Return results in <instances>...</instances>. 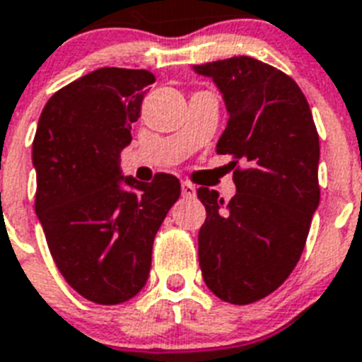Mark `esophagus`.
Returning <instances> with one entry per match:
<instances>
[{
  "label": "esophagus",
  "mask_w": 362,
  "mask_h": 362,
  "mask_svg": "<svg viewBox=\"0 0 362 362\" xmlns=\"http://www.w3.org/2000/svg\"><path fill=\"white\" fill-rule=\"evenodd\" d=\"M181 194H183L185 198H192V196H196V188H194V185L183 181L181 183Z\"/></svg>",
  "instance_id": "esophagus-1"
}]
</instances>
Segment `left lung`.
Here are the masks:
<instances>
[{"mask_svg": "<svg viewBox=\"0 0 362 362\" xmlns=\"http://www.w3.org/2000/svg\"><path fill=\"white\" fill-rule=\"evenodd\" d=\"M194 71L211 77L226 101L229 120L216 153L247 164L233 174L237 194L229 203L198 188L207 211L199 267L214 296L247 305L281 286L300 261L320 203V142L305 95L281 70L231 57Z\"/></svg>", "mask_w": 362, "mask_h": 362, "instance_id": "obj_1", "label": "left lung"}]
</instances>
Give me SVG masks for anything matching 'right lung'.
Returning <instances> with one entry per match:
<instances>
[{
    "label": "right lung",
    "mask_w": 362,
    "mask_h": 362,
    "mask_svg": "<svg viewBox=\"0 0 362 362\" xmlns=\"http://www.w3.org/2000/svg\"><path fill=\"white\" fill-rule=\"evenodd\" d=\"M148 70L100 68L49 98L33 140L35 211L68 285L100 305L142 291L155 235L181 194L179 179L124 177L120 153L131 144Z\"/></svg>",
    "instance_id": "right-lung-1"
}]
</instances>
